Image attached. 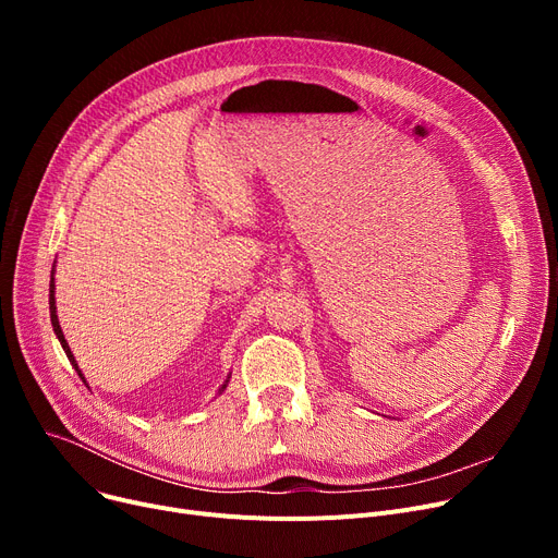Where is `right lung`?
<instances>
[{
  "instance_id": "1",
  "label": "right lung",
  "mask_w": 558,
  "mask_h": 558,
  "mask_svg": "<svg viewBox=\"0 0 558 558\" xmlns=\"http://www.w3.org/2000/svg\"><path fill=\"white\" fill-rule=\"evenodd\" d=\"M53 271H56V259H53V269H51V280H49V316H51V326H53V335H56V339L61 341V345H63V350H65V355H68V360H70V364L74 366V371L78 373V377L83 379V383L87 385V379H85V375H83V371L78 368V364H76V360H74V353H72V348H70V343H68V339H65V335H63V330H61V324H58V314H56V282H53ZM228 383H230V373H228V377L223 379V385L219 387V396L226 391V387H228ZM90 389V387H87Z\"/></svg>"
}]
</instances>
